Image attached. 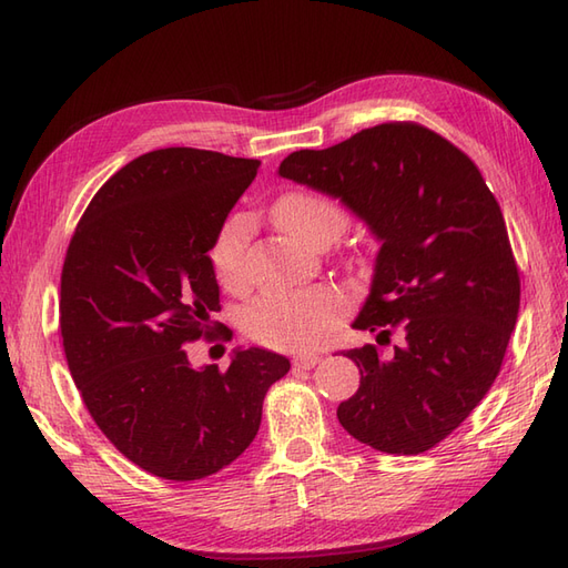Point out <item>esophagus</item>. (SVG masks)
Wrapping results in <instances>:
<instances>
[{
    "label": "esophagus",
    "mask_w": 568,
    "mask_h": 568,
    "mask_svg": "<svg viewBox=\"0 0 568 568\" xmlns=\"http://www.w3.org/2000/svg\"><path fill=\"white\" fill-rule=\"evenodd\" d=\"M322 358L316 353H310V355H300V358L293 361V371H312V367L320 363Z\"/></svg>",
    "instance_id": "obj_1"
}]
</instances>
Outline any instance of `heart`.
Returning a JSON list of instances; mask_svg holds the SVG:
<instances>
[{"label":"heart","mask_w":568,"mask_h":568,"mask_svg":"<svg viewBox=\"0 0 568 568\" xmlns=\"http://www.w3.org/2000/svg\"><path fill=\"white\" fill-rule=\"evenodd\" d=\"M273 220L295 240L328 244L346 232L351 215L334 197L310 189H290L275 197ZM252 220L232 213L210 246V263L217 281L227 287L244 283ZM348 307V295L336 285H316L295 293H271L244 310V332L256 344L278 351H312L334 332L338 316Z\"/></svg>","instance_id":"1"}]
</instances>
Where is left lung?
Masks as SVG:
<instances>
[{
	"instance_id": "1",
	"label": "left lung",
	"mask_w": 568,
	"mask_h": 568,
	"mask_svg": "<svg viewBox=\"0 0 568 568\" xmlns=\"http://www.w3.org/2000/svg\"><path fill=\"white\" fill-rule=\"evenodd\" d=\"M278 174L341 197L382 240L355 328L402 346L344 351L361 387L338 424L387 455L443 443L491 389L520 310V273L479 166L435 130L389 121L326 150L285 156Z\"/></svg>"
}]
</instances>
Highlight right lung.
<instances>
[{"mask_svg": "<svg viewBox=\"0 0 568 568\" xmlns=\"http://www.w3.org/2000/svg\"><path fill=\"white\" fill-rule=\"evenodd\" d=\"M258 171L195 148L138 156L91 197L60 278V332L87 412L115 450L171 481L232 465L290 361L236 351L227 371H193L186 344L230 341L210 246ZM216 332L213 333L212 328Z\"/></svg>", "mask_w": 568, "mask_h": 568, "instance_id": "1", "label": "right lung"}]
</instances>
